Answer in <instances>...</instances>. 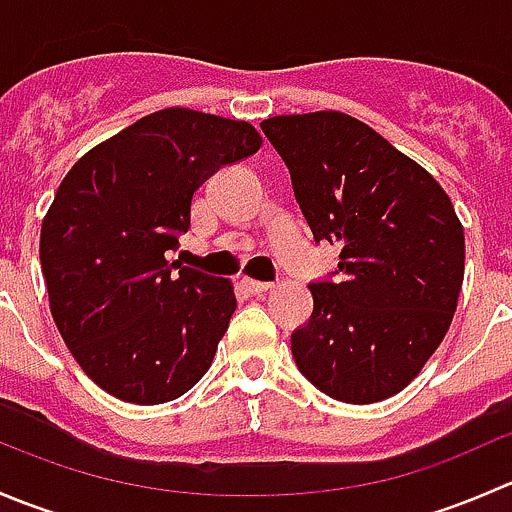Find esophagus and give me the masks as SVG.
Segmentation results:
<instances>
[{
  "label": "esophagus",
  "mask_w": 512,
  "mask_h": 512,
  "mask_svg": "<svg viewBox=\"0 0 512 512\" xmlns=\"http://www.w3.org/2000/svg\"><path fill=\"white\" fill-rule=\"evenodd\" d=\"M240 285L245 287L247 292H250V294H265V292H270L272 287H275V285H270V282L252 280V277H242V280H240Z\"/></svg>",
  "instance_id": "1"
}]
</instances>
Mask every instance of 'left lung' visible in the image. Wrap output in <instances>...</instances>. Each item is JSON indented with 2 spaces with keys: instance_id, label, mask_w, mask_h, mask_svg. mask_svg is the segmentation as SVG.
<instances>
[{
  "instance_id": "obj_1",
  "label": "left lung",
  "mask_w": 512,
  "mask_h": 512,
  "mask_svg": "<svg viewBox=\"0 0 512 512\" xmlns=\"http://www.w3.org/2000/svg\"><path fill=\"white\" fill-rule=\"evenodd\" d=\"M292 178L314 240L342 247L337 280L312 282L292 334L297 369L344 404L416 379L451 327L466 240L446 190L384 136L339 111L260 123Z\"/></svg>"
}]
</instances>
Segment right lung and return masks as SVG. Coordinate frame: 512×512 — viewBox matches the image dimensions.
Returning a JSON list of instances; mask_svg holds the SVG:
<instances>
[{
	"mask_svg": "<svg viewBox=\"0 0 512 512\" xmlns=\"http://www.w3.org/2000/svg\"><path fill=\"white\" fill-rule=\"evenodd\" d=\"M247 121L163 108L98 143L41 223V272L66 347L128 404H165L213 364L237 307L230 280L165 260L190 203L223 165L260 151Z\"/></svg>",
	"mask_w": 512,
	"mask_h": 512,
	"instance_id": "obj_1",
	"label": "right lung"
}]
</instances>
